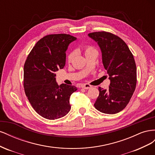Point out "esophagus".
Returning a JSON list of instances; mask_svg holds the SVG:
<instances>
[{
  "mask_svg": "<svg viewBox=\"0 0 155 155\" xmlns=\"http://www.w3.org/2000/svg\"><path fill=\"white\" fill-rule=\"evenodd\" d=\"M81 87L84 89H89L92 88V86L89 85V84H84V85H82Z\"/></svg>",
  "mask_w": 155,
  "mask_h": 155,
  "instance_id": "34e87169",
  "label": "esophagus"
}]
</instances>
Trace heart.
<instances>
[{
  "label": "heart",
  "mask_w": 155,
  "mask_h": 155,
  "mask_svg": "<svg viewBox=\"0 0 155 155\" xmlns=\"http://www.w3.org/2000/svg\"><path fill=\"white\" fill-rule=\"evenodd\" d=\"M94 50H95V49L93 47H92V46H86V47L85 48V54H87V53L88 52V51H91ZM73 55H74L73 53H70V54H69L68 55L67 59L68 62H70V61H71L72 59V58H73Z\"/></svg>",
  "instance_id": "b5f03b06"
}]
</instances>
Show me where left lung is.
I'll use <instances>...</instances> for the list:
<instances>
[{"instance_id": "1", "label": "left lung", "mask_w": 155, "mask_h": 155, "mask_svg": "<svg viewBox=\"0 0 155 155\" xmlns=\"http://www.w3.org/2000/svg\"><path fill=\"white\" fill-rule=\"evenodd\" d=\"M88 35L99 45L103 64L110 81L107 90L98 88L99 96L94 105L103 113H118L129 104L137 85L133 55L125 42L111 33L96 31Z\"/></svg>"}]
</instances>
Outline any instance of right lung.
Returning a JSON list of instances; mask_svg holds the SVG:
<instances>
[{
    "label": "right lung",
    "instance_id": "obj_1",
    "mask_svg": "<svg viewBox=\"0 0 155 155\" xmlns=\"http://www.w3.org/2000/svg\"><path fill=\"white\" fill-rule=\"evenodd\" d=\"M76 37L51 34L41 39L32 48L24 66V88L31 105L40 116L55 120L68 113L70 97L77 91L72 85L55 80V72L64 68L68 46Z\"/></svg>",
    "mask_w": 155,
    "mask_h": 155
}]
</instances>
